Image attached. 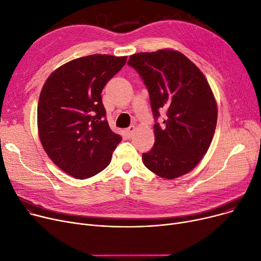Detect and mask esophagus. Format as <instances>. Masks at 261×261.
<instances>
[{"instance_id": "1", "label": "esophagus", "mask_w": 261, "mask_h": 261, "mask_svg": "<svg viewBox=\"0 0 261 261\" xmlns=\"http://www.w3.org/2000/svg\"><path fill=\"white\" fill-rule=\"evenodd\" d=\"M135 129H136V127H135L134 125L129 126V127L126 129V136H127L128 138H132V136H133V134H134Z\"/></svg>"}]
</instances>
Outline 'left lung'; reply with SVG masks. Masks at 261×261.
I'll return each mask as SVG.
<instances>
[{"instance_id":"obj_1","label":"left lung","mask_w":261,"mask_h":261,"mask_svg":"<svg viewBox=\"0 0 261 261\" xmlns=\"http://www.w3.org/2000/svg\"><path fill=\"white\" fill-rule=\"evenodd\" d=\"M127 64L148 89L150 106L163 125H154L155 144L142 155L144 165L164 179L191 172L207 151L217 124V103L202 71L174 49L139 53Z\"/></svg>"}]
</instances>
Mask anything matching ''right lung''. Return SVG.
<instances>
[{"label": "right lung", "instance_id": "1", "mask_svg": "<svg viewBox=\"0 0 261 261\" xmlns=\"http://www.w3.org/2000/svg\"><path fill=\"white\" fill-rule=\"evenodd\" d=\"M127 57L91 55L50 73L38 103V132L51 161L75 179H87L111 163L120 135L110 128L101 93Z\"/></svg>", "mask_w": 261, "mask_h": 261}]
</instances>
